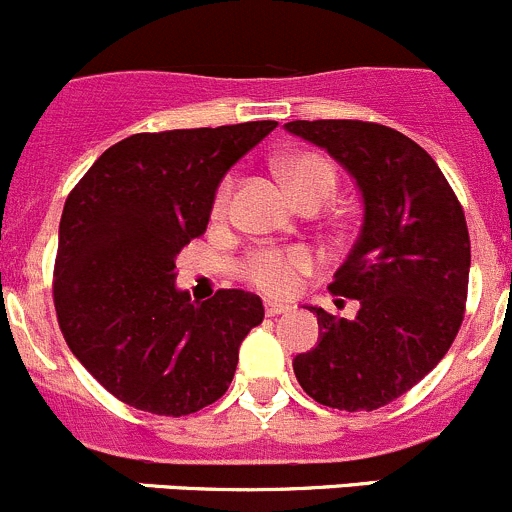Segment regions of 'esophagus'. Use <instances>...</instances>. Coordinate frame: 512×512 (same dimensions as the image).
<instances>
[{
    "label": "esophagus",
    "mask_w": 512,
    "mask_h": 512,
    "mask_svg": "<svg viewBox=\"0 0 512 512\" xmlns=\"http://www.w3.org/2000/svg\"><path fill=\"white\" fill-rule=\"evenodd\" d=\"M266 316H279V314H286L289 311V304H281V301H266Z\"/></svg>",
    "instance_id": "obj_1"
}]
</instances>
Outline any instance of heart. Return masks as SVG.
I'll use <instances>...</instances> for the list:
<instances>
[{"instance_id": "heart-1", "label": "heart", "mask_w": 512, "mask_h": 512, "mask_svg": "<svg viewBox=\"0 0 512 512\" xmlns=\"http://www.w3.org/2000/svg\"><path fill=\"white\" fill-rule=\"evenodd\" d=\"M279 173L299 206L309 201H319L324 206L337 191V170L329 160L316 153L286 155L279 163ZM231 193L233 178H226L213 201V216H226L228 206H231ZM311 266H314V256L306 248H286V251L264 248V251L253 253L243 264V276L269 294H289L296 289L301 276L309 274Z\"/></svg>"}]
</instances>
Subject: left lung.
<instances>
[{"mask_svg": "<svg viewBox=\"0 0 512 512\" xmlns=\"http://www.w3.org/2000/svg\"><path fill=\"white\" fill-rule=\"evenodd\" d=\"M284 128L332 155L364 206L357 243L329 286L359 301L357 316L304 306L319 321V342L296 354L294 374L319 405L379 410L455 342L470 276L465 213L427 150L387 125L294 120Z\"/></svg>", "mask_w": 512, "mask_h": 512, "instance_id": "left-lung-1", "label": "left lung"}]
</instances>
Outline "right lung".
Listing matches in <instances>:
<instances>
[{"instance_id":"right-lung-1","label":"right lung","mask_w":512,"mask_h":512,"mask_svg":"<svg viewBox=\"0 0 512 512\" xmlns=\"http://www.w3.org/2000/svg\"><path fill=\"white\" fill-rule=\"evenodd\" d=\"M276 125L130 135L67 196L57 319L82 367L125 405L180 417L226 394L264 304L241 289L191 301L175 286V256L206 233L223 175Z\"/></svg>"}]
</instances>
